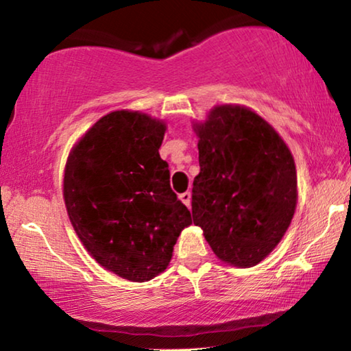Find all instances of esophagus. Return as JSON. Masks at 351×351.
Here are the masks:
<instances>
[{"label": "esophagus", "instance_id": "esophagus-1", "mask_svg": "<svg viewBox=\"0 0 351 351\" xmlns=\"http://www.w3.org/2000/svg\"><path fill=\"white\" fill-rule=\"evenodd\" d=\"M180 198H181V202L184 203L186 206H191V198H192V195H191V192H182L181 195H180Z\"/></svg>", "mask_w": 351, "mask_h": 351}]
</instances>
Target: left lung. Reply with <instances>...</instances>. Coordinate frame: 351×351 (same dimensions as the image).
<instances>
[{
	"label": "left lung",
	"mask_w": 351,
	"mask_h": 351,
	"mask_svg": "<svg viewBox=\"0 0 351 351\" xmlns=\"http://www.w3.org/2000/svg\"><path fill=\"white\" fill-rule=\"evenodd\" d=\"M198 135L200 173L192 217L214 254L249 268L269 255L289 228L298 200L289 146L263 118L239 106H217Z\"/></svg>",
	"instance_id": "obj_1"
}]
</instances>
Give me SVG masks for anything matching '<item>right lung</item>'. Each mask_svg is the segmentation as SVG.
<instances>
[{"mask_svg": "<svg viewBox=\"0 0 351 351\" xmlns=\"http://www.w3.org/2000/svg\"><path fill=\"white\" fill-rule=\"evenodd\" d=\"M165 124L140 112L102 117L78 140L64 170L71 223L93 258L132 282L162 273L191 211L160 159Z\"/></svg>", "mask_w": 351, "mask_h": 351, "instance_id": "1", "label": "right lung"}]
</instances>
